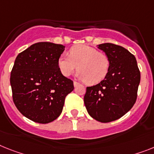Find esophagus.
<instances>
[{
  "instance_id": "obj_1",
  "label": "esophagus",
  "mask_w": 154,
  "mask_h": 154,
  "mask_svg": "<svg viewBox=\"0 0 154 154\" xmlns=\"http://www.w3.org/2000/svg\"><path fill=\"white\" fill-rule=\"evenodd\" d=\"M78 85H79V83H77V81H73V85H74V87L77 86Z\"/></svg>"
}]
</instances>
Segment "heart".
I'll return each mask as SVG.
<instances>
[{"label": "heart", "instance_id": "b5f03b06", "mask_svg": "<svg viewBox=\"0 0 154 154\" xmlns=\"http://www.w3.org/2000/svg\"><path fill=\"white\" fill-rule=\"evenodd\" d=\"M62 74L69 77L77 69V77L88 85L103 81L109 70V55L86 45H77L69 49V56L62 55L58 59Z\"/></svg>", "mask_w": 154, "mask_h": 154}]
</instances>
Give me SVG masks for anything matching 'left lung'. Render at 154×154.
<instances>
[{
    "mask_svg": "<svg viewBox=\"0 0 154 154\" xmlns=\"http://www.w3.org/2000/svg\"><path fill=\"white\" fill-rule=\"evenodd\" d=\"M98 48L109 55L110 67L100 83L87 87L84 102L92 118L108 123L123 117L135 103L140 71L135 57L125 48L111 43Z\"/></svg>",
    "mask_w": 154,
    "mask_h": 154,
    "instance_id": "1",
    "label": "left lung"
}]
</instances>
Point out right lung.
<instances>
[{
	"label": "right lung",
	"mask_w": 154,
	"mask_h": 154,
	"mask_svg": "<svg viewBox=\"0 0 154 154\" xmlns=\"http://www.w3.org/2000/svg\"><path fill=\"white\" fill-rule=\"evenodd\" d=\"M65 46L51 42L33 44L17 55L10 83L15 106L23 116L40 124L61 114L73 82L64 77L58 59Z\"/></svg>",
	"instance_id": "add662e5"
}]
</instances>
